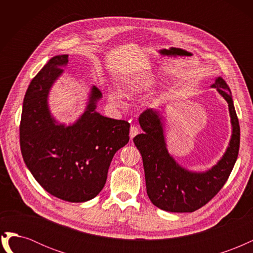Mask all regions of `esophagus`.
Returning <instances> with one entry per match:
<instances>
[{
  "label": "esophagus",
  "mask_w": 253,
  "mask_h": 253,
  "mask_svg": "<svg viewBox=\"0 0 253 253\" xmlns=\"http://www.w3.org/2000/svg\"><path fill=\"white\" fill-rule=\"evenodd\" d=\"M137 134H139V128L137 127L136 126H131V128H129V138H131V140L134 138V137H135Z\"/></svg>",
  "instance_id": "obj_1"
}]
</instances>
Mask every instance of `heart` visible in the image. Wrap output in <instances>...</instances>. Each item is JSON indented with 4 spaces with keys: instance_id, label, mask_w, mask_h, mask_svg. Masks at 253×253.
Wrapping results in <instances>:
<instances>
[{
    "instance_id": "heart-1",
    "label": "heart",
    "mask_w": 253,
    "mask_h": 253,
    "mask_svg": "<svg viewBox=\"0 0 253 253\" xmlns=\"http://www.w3.org/2000/svg\"><path fill=\"white\" fill-rule=\"evenodd\" d=\"M142 86V83L141 82H132L129 84L128 87H127V91L128 93H132V91L135 90H138L140 87ZM108 98L111 103H113L114 105H119L120 104V100H121V96L118 93L117 90H110L108 93Z\"/></svg>"
}]
</instances>
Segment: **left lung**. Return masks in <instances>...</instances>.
Instances as JSON below:
<instances>
[{"instance_id": "8db88e82", "label": "left lung", "mask_w": 253, "mask_h": 253, "mask_svg": "<svg viewBox=\"0 0 253 253\" xmlns=\"http://www.w3.org/2000/svg\"><path fill=\"white\" fill-rule=\"evenodd\" d=\"M211 86L228 102L232 135L223 157L208 171L191 172L175 162L167 150L164 116L158 111L148 109L139 116L144 133L135 136L133 140L142 156L148 196L159 209L193 212L202 208L219 192L233 169L240 149V124L231 90L221 77Z\"/></svg>"}]
</instances>
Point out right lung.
<instances>
[{
  "mask_svg": "<svg viewBox=\"0 0 253 253\" xmlns=\"http://www.w3.org/2000/svg\"><path fill=\"white\" fill-rule=\"evenodd\" d=\"M67 62L68 55L55 56L30 82L23 101L20 145L28 170L45 191L60 200L83 203L103 189L115 153L129 140V124L95 111L102 96L96 86L74 125L58 124L47 98Z\"/></svg>",
  "mask_w": 253,
  "mask_h": 253,
  "instance_id": "1",
  "label": "right lung"
}]
</instances>
